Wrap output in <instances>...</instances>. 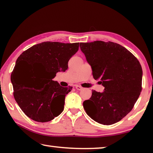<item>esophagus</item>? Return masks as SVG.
Here are the masks:
<instances>
[{
	"instance_id": "34e87169",
	"label": "esophagus",
	"mask_w": 153,
	"mask_h": 153,
	"mask_svg": "<svg viewBox=\"0 0 153 153\" xmlns=\"http://www.w3.org/2000/svg\"><path fill=\"white\" fill-rule=\"evenodd\" d=\"M76 88L77 90H82L83 89V88L82 86H78V85H76Z\"/></svg>"
}]
</instances>
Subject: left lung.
Returning <instances> with one entry per match:
<instances>
[{
  "instance_id": "1",
  "label": "left lung",
  "mask_w": 153,
  "mask_h": 153,
  "mask_svg": "<svg viewBox=\"0 0 153 153\" xmlns=\"http://www.w3.org/2000/svg\"><path fill=\"white\" fill-rule=\"evenodd\" d=\"M80 48L91 65L94 79L105 87L100 93L92 90L83 102L93 120L112 125L132 109L142 91V69L132 53L119 44L94 41L80 43Z\"/></svg>"
}]
</instances>
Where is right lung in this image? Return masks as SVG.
Instances as JSON below:
<instances>
[{
    "instance_id": "add662e5",
    "label": "right lung",
    "mask_w": 153,
    "mask_h": 153,
    "mask_svg": "<svg viewBox=\"0 0 153 153\" xmlns=\"http://www.w3.org/2000/svg\"><path fill=\"white\" fill-rule=\"evenodd\" d=\"M79 49V42H44L23 52L16 61L11 76L13 96L28 117L38 122H48L63 112L66 94L71 86L62 87L53 79L58 71H65L68 61ZM26 67L33 79L41 84L36 87L21 76Z\"/></svg>"
}]
</instances>
